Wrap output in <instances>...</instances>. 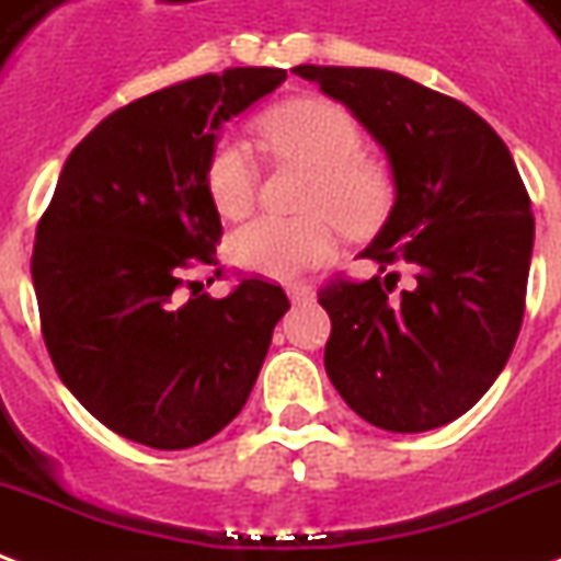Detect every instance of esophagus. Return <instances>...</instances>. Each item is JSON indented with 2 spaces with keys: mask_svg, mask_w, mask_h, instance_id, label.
Here are the masks:
<instances>
[{
  "mask_svg": "<svg viewBox=\"0 0 561 561\" xmlns=\"http://www.w3.org/2000/svg\"><path fill=\"white\" fill-rule=\"evenodd\" d=\"M288 297H291L294 306H300V302L312 300V291L309 288H288Z\"/></svg>",
  "mask_w": 561,
  "mask_h": 561,
  "instance_id": "obj_1",
  "label": "esophagus"
}]
</instances>
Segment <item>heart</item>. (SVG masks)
<instances>
[{
  "label": "heart",
  "instance_id": "obj_1",
  "mask_svg": "<svg viewBox=\"0 0 561 561\" xmlns=\"http://www.w3.org/2000/svg\"><path fill=\"white\" fill-rule=\"evenodd\" d=\"M259 145L270 157L312 169L306 196L312 217H255L231 234L228 252L238 267L267 279H297L335 252V222L344 228L371 226L389 202V175L365 157V136L342 103L300 98L273 106L255 122ZM259 163L243 139L217 145L207 163V193L222 217L238 219L255 202ZM330 213L329 218L325 214Z\"/></svg>",
  "mask_w": 561,
  "mask_h": 561
}]
</instances>
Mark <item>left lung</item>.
<instances>
[{
    "label": "left lung",
    "mask_w": 561,
    "mask_h": 561,
    "mask_svg": "<svg viewBox=\"0 0 561 561\" xmlns=\"http://www.w3.org/2000/svg\"><path fill=\"white\" fill-rule=\"evenodd\" d=\"M342 101L383 145L396 205L365 249L398 273L335 276L318 291L330 314L327 375L365 422L419 434L463 416L512 356L526 309L535 217L512 153L470 106L377 68H294Z\"/></svg>",
    "instance_id": "obj_1"
}]
</instances>
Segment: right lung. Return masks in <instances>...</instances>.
I'll use <instances>...</instances> for the list:
<instances>
[{
  "instance_id": "right-lung-1",
  "label": "right lung",
  "mask_w": 561,
  "mask_h": 561,
  "mask_svg": "<svg viewBox=\"0 0 561 561\" xmlns=\"http://www.w3.org/2000/svg\"><path fill=\"white\" fill-rule=\"evenodd\" d=\"M285 77L231 68L115 110L70 151L37 222L32 282L49 359L82 408L133 443L175 451L226 428L291 306L252 276L222 300L184 279L217 264V130Z\"/></svg>"
}]
</instances>
